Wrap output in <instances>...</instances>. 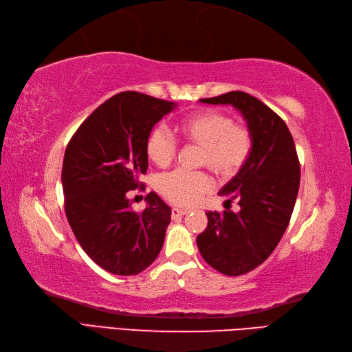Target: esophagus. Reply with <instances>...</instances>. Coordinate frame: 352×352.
<instances>
[{
	"mask_svg": "<svg viewBox=\"0 0 352 352\" xmlns=\"http://www.w3.org/2000/svg\"><path fill=\"white\" fill-rule=\"evenodd\" d=\"M170 213H172V218H177V217H183V215H186V213H188V210L180 209V208H172Z\"/></svg>",
	"mask_w": 352,
	"mask_h": 352,
	"instance_id": "1",
	"label": "esophagus"
}]
</instances>
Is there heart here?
I'll return each mask as SVG.
<instances>
[{
    "label": "heart",
    "instance_id": "b5f03b06",
    "mask_svg": "<svg viewBox=\"0 0 352 352\" xmlns=\"http://www.w3.org/2000/svg\"><path fill=\"white\" fill-rule=\"evenodd\" d=\"M183 139L201 148L198 163L219 177H232L249 160L253 149V134L249 126L235 123L233 117L203 109L183 117L178 123ZM148 158L157 166H168L177 154V142L164 126H154L146 137ZM212 188L206 172L174 170L160 177L158 190L177 206H190Z\"/></svg>",
    "mask_w": 352,
    "mask_h": 352
}]
</instances>
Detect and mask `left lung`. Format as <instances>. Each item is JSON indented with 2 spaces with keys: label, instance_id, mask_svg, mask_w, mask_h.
<instances>
[{
  "label": "left lung",
  "instance_id": "8db88e82",
  "mask_svg": "<svg viewBox=\"0 0 352 352\" xmlns=\"http://www.w3.org/2000/svg\"><path fill=\"white\" fill-rule=\"evenodd\" d=\"M201 102L235 107L253 134L249 160L219 190L226 204L238 201L239 212H208V227L197 236L206 263L241 276L263 264L287 230L299 192V158L285 122L259 99L230 91Z\"/></svg>",
  "mask_w": 352,
  "mask_h": 352
}]
</instances>
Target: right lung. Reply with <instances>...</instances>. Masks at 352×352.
<instances>
[{
	"instance_id": "1",
	"label": "right lung",
	"mask_w": 352,
	"mask_h": 352,
	"mask_svg": "<svg viewBox=\"0 0 352 352\" xmlns=\"http://www.w3.org/2000/svg\"><path fill=\"white\" fill-rule=\"evenodd\" d=\"M175 103L123 91L103 102L68 142L62 164L65 215L82 249L103 270L139 274L163 247L170 208L155 192L131 209L128 192L146 174V137Z\"/></svg>"
}]
</instances>
